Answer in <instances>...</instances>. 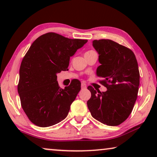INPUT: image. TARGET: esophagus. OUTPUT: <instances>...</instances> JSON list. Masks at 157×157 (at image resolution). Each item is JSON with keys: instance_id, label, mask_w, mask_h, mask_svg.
<instances>
[{"instance_id": "obj_1", "label": "esophagus", "mask_w": 157, "mask_h": 157, "mask_svg": "<svg viewBox=\"0 0 157 157\" xmlns=\"http://www.w3.org/2000/svg\"><path fill=\"white\" fill-rule=\"evenodd\" d=\"M81 89H86V84L85 83H83V82L81 83Z\"/></svg>"}]
</instances>
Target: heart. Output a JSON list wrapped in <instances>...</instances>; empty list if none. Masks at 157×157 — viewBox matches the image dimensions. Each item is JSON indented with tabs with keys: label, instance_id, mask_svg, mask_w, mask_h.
I'll return each mask as SVG.
<instances>
[{
	"label": "heart",
	"instance_id": "obj_1",
	"mask_svg": "<svg viewBox=\"0 0 157 157\" xmlns=\"http://www.w3.org/2000/svg\"><path fill=\"white\" fill-rule=\"evenodd\" d=\"M93 51H93V50H90V51H88L87 52H86V53H91V52H93ZM85 53V54H86Z\"/></svg>",
	"mask_w": 157,
	"mask_h": 157
}]
</instances>
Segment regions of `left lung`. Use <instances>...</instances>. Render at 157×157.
<instances>
[{
  "label": "left lung",
  "instance_id": "1",
  "mask_svg": "<svg viewBox=\"0 0 157 157\" xmlns=\"http://www.w3.org/2000/svg\"><path fill=\"white\" fill-rule=\"evenodd\" d=\"M101 65L96 74L107 91L98 94L88 86L91 96L87 106L92 117L108 126H118L131 114L137 98L139 71L136 56L131 49L109 39L93 40Z\"/></svg>",
  "mask_w": 157,
  "mask_h": 157
}]
</instances>
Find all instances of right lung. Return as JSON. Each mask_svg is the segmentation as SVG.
<instances>
[{
	"mask_svg": "<svg viewBox=\"0 0 157 157\" xmlns=\"http://www.w3.org/2000/svg\"><path fill=\"white\" fill-rule=\"evenodd\" d=\"M87 41L51 32L39 36L25 53L19 71L18 92L23 111L35 125L48 127L67 117L81 82L75 79L63 89L56 74L68 70L70 57Z\"/></svg>",
	"mask_w": 157,
	"mask_h": 157,
	"instance_id": "right-lung-1",
	"label": "right lung"
}]
</instances>
